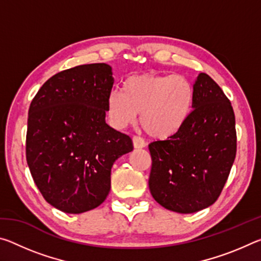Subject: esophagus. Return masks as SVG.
Listing matches in <instances>:
<instances>
[{
	"label": "esophagus",
	"instance_id": "34e87169",
	"mask_svg": "<svg viewBox=\"0 0 261 261\" xmlns=\"http://www.w3.org/2000/svg\"><path fill=\"white\" fill-rule=\"evenodd\" d=\"M132 143H134V147L135 148H144L146 146V144H145V141L143 138H140L138 136H135L134 138H132Z\"/></svg>",
	"mask_w": 261,
	"mask_h": 261
}]
</instances>
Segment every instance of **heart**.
Returning a JSON list of instances; mask_svg holds the SVG:
<instances>
[{"label":"heart","mask_w":261,"mask_h":261,"mask_svg":"<svg viewBox=\"0 0 261 261\" xmlns=\"http://www.w3.org/2000/svg\"><path fill=\"white\" fill-rule=\"evenodd\" d=\"M194 87L182 74L140 73L126 78L122 91L113 90L107 110L115 126L136 122L155 139H168L182 130L191 116Z\"/></svg>","instance_id":"b5f03b06"}]
</instances>
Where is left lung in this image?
<instances>
[{
	"label": "left lung",
	"instance_id": "left-lung-1",
	"mask_svg": "<svg viewBox=\"0 0 261 261\" xmlns=\"http://www.w3.org/2000/svg\"><path fill=\"white\" fill-rule=\"evenodd\" d=\"M191 116L178 134L148 145V187L165 208L190 214L218 199L236 156L235 114L208 74L199 73Z\"/></svg>",
	"mask_w": 261,
	"mask_h": 261
}]
</instances>
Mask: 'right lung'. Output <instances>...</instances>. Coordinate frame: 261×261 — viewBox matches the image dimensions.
Here are the masks:
<instances>
[{"label": "right lung", "instance_id": "1", "mask_svg": "<svg viewBox=\"0 0 261 261\" xmlns=\"http://www.w3.org/2000/svg\"><path fill=\"white\" fill-rule=\"evenodd\" d=\"M113 84L110 65H78L48 79L31 102L26 160L45 200L64 213L102 204L114 162L134 149L106 123Z\"/></svg>", "mask_w": 261, "mask_h": 261}]
</instances>
